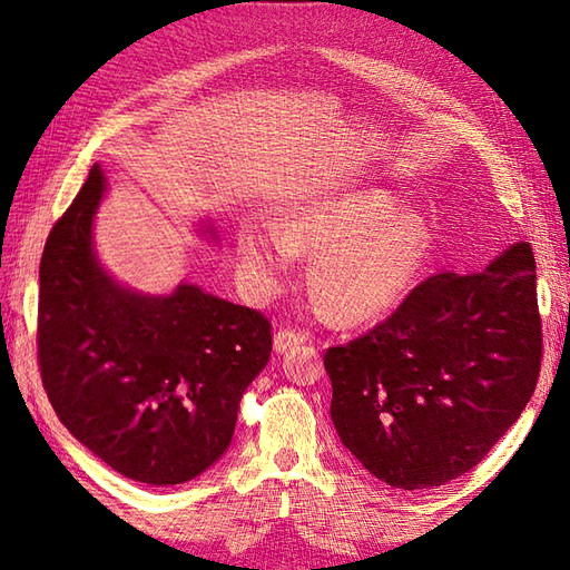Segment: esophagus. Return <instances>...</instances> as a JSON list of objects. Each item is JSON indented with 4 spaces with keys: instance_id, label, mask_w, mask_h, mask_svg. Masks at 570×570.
Instances as JSON below:
<instances>
[{
    "instance_id": "obj_1",
    "label": "esophagus",
    "mask_w": 570,
    "mask_h": 570,
    "mask_svg": "<svg viewBox=\"0 0 570 570\" xmlns=\"http://www.w3.org/2000/svg\"><path fill=\"white\" fill-rule=\"evenodd\" d=\"M301 343H306V335L301 333V331L284 328V331H278L274 335V350H276V353H286V350H292V347H296Z\"/></svg>"
}]
</instances>
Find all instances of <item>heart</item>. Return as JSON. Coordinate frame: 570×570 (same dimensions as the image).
<instances>
[{"mask_svg": "<svg viewBox=\"0 0 570 570\" xmlns=\"http://www.w3.org/2000/svg\"><path fill=\"white\" fill-rule=\"evenodd\" d=\"M433 247L429 223L386 190L306 205L278 225L245 227L237 262L249 294L272 301L292 282L296 254H313L308 286L335 321L377 323L421 282Z\"/></svg>", "mask_w": 570, "mask_h": 570, "instance_id": "b5f03b06", "label": "heart"}]
</instances>
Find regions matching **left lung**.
I'll return each instance as SVG.
<instances>
[{
	"mask_svg": "<svg viewBox=\"0 0 570 570\" xmlns=\"http://www.w3.org/2000/svg\"><path fill=\"white\" fill-rule=\"evenodd\" d=\"M331 419L392 488L445 485L522 414L541 370L537 262L527 242L475 274L421 282L390 318L331 347Z\"/></svg>",
	"mask_w": 570,
	"mask_h": 570,
	"instance_id": "left-lung-1",
	"label": "left lung"
}]
</instances>
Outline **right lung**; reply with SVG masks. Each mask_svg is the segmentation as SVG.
Listing matches in <instances>:
<instances>
[{"label": "right lung", "instance_id": "right-lung-1", "mask_svg": "<svg viewBox=\"0 0 570 570\" xmlns=\"http://www.w3.org/2000/svg\"><path fill=\"white\" fill-rule=\"evenodd\" d=\"M107 176L95 164L46 239L39 367L60 423L144 485H180L220 460L239 399L272 355L259 311L180 282L171 294L119 284L95 252ZM200 233L217 242L210 220Z\"/></svg>", "mask_w": 570, "mask_h": 570}]
</instances>
